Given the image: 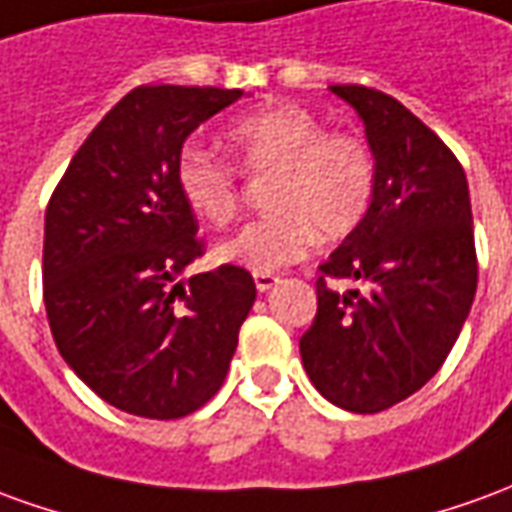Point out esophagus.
<instances>
[{
	"label": "esophagus",
	"instance_id": "34e87169",
	"mask_svg": "<svg viewBox=\"0 0 512 512\" xmlns=\"http://www.w3.org/2000/svg\"><path fill=\"white\" fill-rule=\"evenodd\" d=\"M253 281H256V289L259 292H270L275 284H278V275L273 273H256L253 275Z\"/></svg>",
	"mask_w": 512,
	"mask_h": 512
}]
</instances>
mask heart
I'll return each instance as SVG.
<instances>
[{
  "label": "heart",
  "instance_id": "1",
  "mask_svg": "<svg viewBox=\"0 0 512 512\" xmlns=\"http://www.w3.org/2000/svg\"><path fill=\"white\" fill-rule=\"evenodd\" d=\"M239 168L270 176L264 204L270 215L253 220L217 245V259L253 273H278L303 259L317 234L342 239L364 223L378 190V159L361 134L328 132L320 115L300 104H278L245 115L226 132ZM176 184L192 215L215 228L239 212V170L201 146H184Z\"/></svg>",
  "mask_w": 512,
  "mask_h": 512
}]
</instances>
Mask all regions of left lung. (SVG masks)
<instances>
[{
    "mask_svg": "<svg viewBox=\"0 0 512 512\" xmlns=\"http://www.w3.org/2000/svg\"><path fill=\"white\" fill-rule=\"evenodd\" d=\"M364 121L378 190L364 223L320 264L317 317L300 339L311 383L353 413L419 391L447 361L477 292L466 173L408 107L364 85H331ZM331 280H353L342 293Z\"/></svg>",
    "mask_w": 512,
    "mask_h": 512,
    "instance_id": "1",
    "label": "left lung"
}]
</instances>
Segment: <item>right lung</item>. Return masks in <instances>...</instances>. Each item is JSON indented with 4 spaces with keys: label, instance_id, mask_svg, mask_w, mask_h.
Instances as JSON below:
<instances>
[{
    "label": "right lung",
    "instance_id": "1",
    "mask_svg": "<svg viewBox=\"0 0 512 512\" xmlns=\"http://www.w3.org/2000/svg\"><path fill=\"white\" fill-rule=\"evenodd\" d=\"M239 96L181 85L129 90L49 198L43 303L54 344L118 411L181 419L226 380L256 284L237 264L176 284L204 256L176 159L184 140Z\"/></svg>",
    "mask_w": 512,
    "mask_h": 512
}]
</instances>
